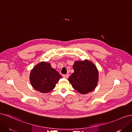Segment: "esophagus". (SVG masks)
I'll use <instances>...</instances> for the list:
<instances>
[{
	"label": "esophagus",
	"instance_id": "obj_1",
	"mask_svg": "<svg viewBox=\"0 0 132 132\" xmlns=\"http://www.w3.org/2000/svg\"><path fill=\"white\" fill-rule=\"evenodd\" d=\"M63 77L64 78L67 79V78H68V77H69V75H68V74H64V75H63Z\"/></svg>",
	"mask_w": 132,
	"mask_h": 132
}]
</instances>
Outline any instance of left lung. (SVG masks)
<instances>
[{
	"instance_id": "left-lung-1",
	"label": "left lung",
	"mask_w": 132,
	"mask_h": 132,
	"mask_svg": "<svg viewBox=\"0 0 132 132\" xmlns=\"http://www.w3.org/2000/svg\"><path fill=\"white\" fill-rule=\"evenodd\" d=\"M74 72L68 80L79 93L85 94L94 90L98 82V73L94 64L85 60L77 61L73 65Z\"/></svg>"
}]
</instances>
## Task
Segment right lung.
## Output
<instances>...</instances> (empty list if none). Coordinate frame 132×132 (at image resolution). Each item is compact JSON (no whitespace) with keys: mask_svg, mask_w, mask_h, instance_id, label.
<instances>
[{"mask_svg":"<svg viewBox=\"0 0 132 132\" xmlns=\"http://www.w3.org/2000/svg\"><path fill=\"white\" fill-rule=\"evenodd\" d=\"M62 78L57 71L52 68L50 63L41 62L31 70L30 82L34 88L42 93L52 90L59 80Z\"/></svg>","mask_w":132,"mask_h":132,"instance_id":"obj_1","label":"right lung"}]
</instances>
